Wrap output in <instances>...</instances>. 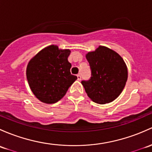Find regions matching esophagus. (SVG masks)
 <instances>
[{"instance_id": "esophagus-1", "label": "esophagus", "mask_w": 152, "mask_h": 152, "mask_svg": "<svg viewBox=\"0 0 152 152\" xmlns=\"http://www.w3.org/2000/svg\"><path fill=\"white\" fill-rule=\"evenodd\" d=\"M81 79V76H80V75H79V74H78V75H77V80H78V81H80Z\"/></svg>"}]
</instances>
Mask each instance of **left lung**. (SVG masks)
Returning <instances> with one entry per match:
<instances>
[{
  "label": "left lung",
  "mask_w": 152,
  "mask_h": 152,
  "mask_svg": "<svg viewBox=\"0 0 152 152\" xmlns=\"http://www.w3.org/2000/svg\"><path fill=\"white\" fill-rule=\"evenodd\" d=\"M91 77L82 81L87 95L99 104L111 103L122 93L127 80V68L122 57L108 47L100 46L86 55Z\"/></svg>",
  "instance_id": "left-lung-1"
}]
</instances>
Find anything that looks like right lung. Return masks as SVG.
Returning <instances> with one entry per match:
<instances>
[{
	"label": "right lung",
	"mask_w": 152,
	"mask_h": 152,
	"mask_svg": "<svg viewBox=\"0 0 152 152\" xmlns=\"http://www.w3.org/2000/svg\"><path fill=\"white\" fill-rule=\"evenodd\" d=\"M69 49H60L56 45L44 48L28 64L26 76L30 89L40 101L57 103L66 94L77 79L70 71Z\"/></svg>",
	"instance_id": "1"
}]
</instances>
